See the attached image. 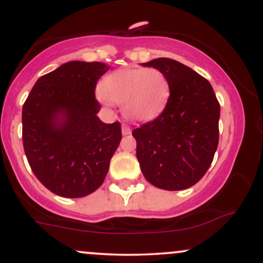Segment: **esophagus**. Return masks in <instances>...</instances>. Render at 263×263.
Here are the masks:
<instances>
[{"mask_svg": "<svg viewBox=\"0 0 263 263\" xmlns=\"http://www.w3.org/2000/svg\"><path fill=\"white\" fill-rule=\"evenodd\" d=\"M129 134H131V128H129V126L122 125V135L123 136H127Z\"/></svg>", "mask_w": 263, "mask_h": 263, "instance_id": "obj_1", "label": "esophagus"}]
</instances>
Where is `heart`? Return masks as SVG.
I'll return each instance as SVG.
<instances>
[{
    "instance_id": "1",
    "label": "heart",
    "mask_w": 263,
    "mask_h": 263,
    "mask_svg": "<svg viewBox=\"0 0 263 263\" xmlns=\"http://www.w3.org/2000/svg\"><path fill=\"white\" fill-rule=\"evenodd\" d=\"M98 96L105 105H122L127 119L147 121L158 116L167 105L170 83L157 68L119 69L101 80Z\"/></svg>"
}]
</instances>
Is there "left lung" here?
<instances>
[{"mask_svg": "<svg viewBox=\"0 0 263 263\" xmlns=\"http://www.w3.org/2000/svg\"><path fill=\"white\" fill-rule=\"evenodd\" d=\"M142 65L167 77L171 95L157 119L132 132L141 171L157 188L186 189L204 177L218 148L219 101L209 81L177 60Z\"/></svg>", "mask_w": 263, "mask_h": 263, "instance_id": "8db88e82", "label": "left lung"}]
</instances>
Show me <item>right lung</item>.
Returning <instances> with one entry per match:
<instances>
[{"mask_svg": "<svg viewBox=\"0 0 263 263\" xmlns=\"http://www.w3.org/2000/svg\"><path fill=\"white\" fill-rule=\"evenodd\" d=\"M108 69L100 62L65 63L39 78L23 105L27 159L39 182L59 197L95 192L122 138L120 122L98 116L95 86Z\"/></svg>", "mask_w": 263, "mask_h": 263, "instance_id": "add662e5", "label": "right lung"}]
</instances>
